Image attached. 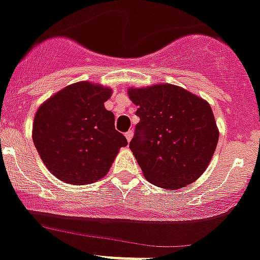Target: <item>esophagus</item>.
<instances>
[{"label":"esophagus","mask_w":260,"mask_h":260,"mask_svg":"<svg viewBox=\"0 0 260 260\" xmlns=\"http://www.w3.org/2000/svg\"><path fill=\"white\" fill-rule=\"evenodd\" d=\"M124 136H125V138H127V141H128V142H129V141L132 140V137H133V132H132V131H128V132L125 133Z\"/></svg>","instance_id":"obj_1"}]
</instances>
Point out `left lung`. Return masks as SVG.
Instances as JSON below:
<instances>
[{
    "label": "left lung",
    "instance_id": "8db88e82",
    "mask_svg": "<svg viewBox=\"0 0 260 260\" xmlns=\"http://www.w3.org/2000/svg\"><path fill=\"white\" fill-rule=\"evenodd\" d=\"M128 96L140 117L129 148L146 180L166 190L197 180L220 136L211 105L171 84L129 87Z\"/></svg>",
    "mask_w": 260,
    "mask_h": 260
}]
</instances>
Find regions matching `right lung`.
<instances>
[{
  "label": "right lung",
  "instance_id": "1",
  "mask_svg": "<svg viewBox=\"0 0 260 260\" xmlns=\"http://www.w3.org/2000/svg\"><path fill=\"white\" fill-rule=\"evenodd\" d=\"M108 86L80 81L45 100L32 123V142L48 170L72 185L100 180L112 168L120 147L128 145L115 131L114 114L104 103Z\"/></svg>",
  "mask_w": 260,
  "mask_h": 260
}]
</instances>
